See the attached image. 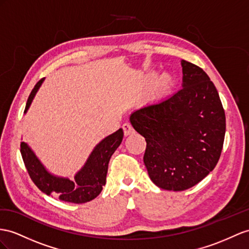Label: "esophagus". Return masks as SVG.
I'll return each instance as SVG.
<instances>
[{"instance_id": "obj_1", "label": "esophagus", "mask_w": 249, "mask_h": 249, "mask_svg": "<svg viewBox=\"0 0 249 249\" xmlns=\"http://www.w3.org/2000/svg\"><path fill=\"white\" fill-rule=\"evenodd\" d=\"M122 128H123V130H124V135H125V136H129L130 133H132L133 131H135V129H133V127L131 126V124L128 123V122L124 123L123 126H122Z\"/></svg>"}]
</instances>
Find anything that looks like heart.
<instances>
[{
    "label": "heart",
    "instance_id": "heart-1",
    "mask_svg": "<svg viewBox=\"0 0 249 249\" xmlns=\"http://www.w3.org/2000/svg\"><path fill=\"white\" fill-rule=\"evenodd\" d=\"M168 82V76L167 75H162L161 79L159 80V84L160 85H165Z\"/></svg>",
    "mask_w": 249,
    "mask_h": 249
}]
</instances>
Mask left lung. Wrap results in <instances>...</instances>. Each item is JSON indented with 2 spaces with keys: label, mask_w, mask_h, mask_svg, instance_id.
<instances>
[{
  "label": "left lung",
  "mask_w": 249,
  "mask_h": 249,
  "mask_svg": "<svg viewBox=\"0 0 249 249\" xmlns=\"http://www.w3.org/2000/svg\"><path fill=\"white\" fill-rule=\"evenodd\" d=\"M181 63L183 88L130 116L133 128L145 138L143 159L151 181L174 191L195 186L213 170L226 129L213 83L201 67Z\"/></svg>",
  "instance_id": "left-lung-1"
}]
</instances>
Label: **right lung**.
<instances>
[{"label": "right lung", "instance_id": "1", "mask_svg": "<svg viewBox=\"0 0 249 249\" xmlns=\"http://www.w3.org/2000/svg\"><path fill=\"white\" fill-rule=\"evenodd\" d=\"M43 81L44 78L37 82L31 90L25 112ZM123 136V130L120 128L95 146L85 166L76 174L74 181L50 175L24 142L21 143V154L30 179L44 194L59 196V200L64 202L82 204L93 200L103 189L106 183L108 163L113 152L122 142Z\"/></svg>", "mask_w": 249, "mask_h": 249}]
</instances>
